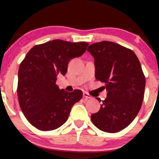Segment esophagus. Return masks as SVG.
I'll list each match as a JSON object with an SVG mask.
<instances>
[{"instance_id": "obj_1", "label": "esophagus", "mask_w": 159, "mask_h": 159, "mask_svg": "<svg viewBox=\"0 0 159 159\" xmlns=\"http://www.w3.org/2000/svg\"><path fill=\"white\" fill-rule=\"evenodd\" d=\"M83 97L84 98V99H86V100L87 99H90V98H92L90 95L88 94V93H87L86 92L83 93Z\"/></svg>"}]
</instances>
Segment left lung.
<instances>
[{
	"instance_id": "left-lung-1",
	"label": "left lung",
	"mask_w": 159,
	"mask_h": 159,
	"mask_svg": "<svg viewBox=\"0 0 159 159\" xmlns=\"http://www.w3.org/2000/svg\"><path fill=\"white\" fill-rule=\"evenodd\" d=\"M87 50L94 58L95 79L106 83L107 91L91 120L101 131H121L134 120L142 106L145 77L140 63L132 50L110 41L95 43Z\"/></svg>"
}]
</instances>
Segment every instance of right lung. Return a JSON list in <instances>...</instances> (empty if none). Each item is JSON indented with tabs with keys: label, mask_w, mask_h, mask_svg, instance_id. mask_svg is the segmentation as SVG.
<instances>
[{
	"label": "right lung",
	"mask_w": 159,
	"mask_h": 159,
	"mask_svg": "<svg viewBox=\"0 0 159 159\" xmlns=\"http://www.w3.org/2000/svg\"><path fill=\"white\" fill-rule=\"evenodd\" d=\"M89 44L53 40L34 45L21 63L17 94L19 106L29 122L37 129L50 131L64 125L82 92L60 90L56 82L64 76L69 62L80 57Z\"/></svg>",
	"instance_id": "1"
}]
</instances>
